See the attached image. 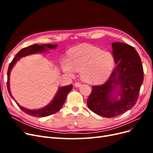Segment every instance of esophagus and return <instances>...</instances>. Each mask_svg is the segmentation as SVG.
Masks as SVG:
<instances>
[{"label":"esophagus","mask_w":153,"mask_h":153,"mask_svg":"<svg viewBox=\"0 0 153 153\" xmlns=\"http://www.w3.org/2000/svg\"><path fill=\"white\" fill-rule=\"evenodd\" d=\"M81 85V84L80 83H79V82H76V83H75V86L76 87H80Z\"/></svg>","instance_id":"obj_1"}]
</instances>
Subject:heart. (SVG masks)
<instances>
[{"mask_svg": "<svg viewBox=\"0 0 153 153\" xmlns=\"http://www.w3.org/2000/svg\"><path fill=\"white\" fill-rule=\"evenodd\" d=\"M114 59L109 52L89 45H81L69 52L68 59L61 61L63 72L73 76L75 71L80 72L82 79L90 84L103 82L110 75Z\"/></svg>", "mask_w": 153, "mask_h": 153, "instance_id": "b5f03b06", "label": "heart"}]
</instances>
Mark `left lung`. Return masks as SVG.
<instances>
[{
    "label": "left lung",
    "instance_id": "left-lung-1",
    "mask_svg": "<svg viewBox=\"0 0 153 153\" xmlns=\"http://www.w3.org/2000/svg\"><path fill=\"white\" fill-rule=\"evenodd\" d=\"M112 47L116 66L105 84L92 87L87 101L91 111L108 118L121 115L136 104L143 80L142 61L135 49L120 42L112 43Z\"/></svg>",
    "mask_w": 153,
    "mask_h": 153
}]
</instances>
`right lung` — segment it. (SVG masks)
<instances>
[{"instance_id": "right-lung-1", "label": "right lung", "mask_w": 153, "mask_h": 153, "mask_svg": "<svg viewBox=\"0 0 153 153\" xmlns=\"http://www.w3.org/2000/svg\"><path fill=\"white\" fill-rule=\"evenodd\" d=\"M57 44L56 45L44 44L41 45L34 44V45H30L28 47L22 49L20 52L16 55V56L14 57L13 61L10 63V66H9L8 70H7V87L9 94H10V95L14 100V101H15L16 103L18 105V106H19V108L22 111H24L25 113L31 115V116L46 117V116H48V115L53 114L55 113H56L57 112H58V111L62 108V106H63L64 102H65L67 95L72 89L73 85L71 84L67 86L59 87L57 92L54 96V98L52 100V101H50L48 105L44 106V107L39 109H36V110L27 109L26 108L23 107V106H20L19 104H18L16 101V100L14 99L11 93L10 87V78L11 71L12 68H13V66H15L16 62L22 57H25L27 55L34 54V53H44L47 52L48 49H55L57 47Z\"/></svg>"}]
</instances>
